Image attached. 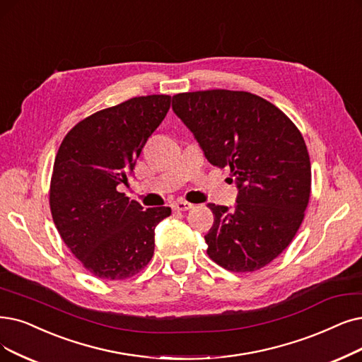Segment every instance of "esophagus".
Returning a JSON list of instances; mask_svg holds the SVG:
<instances>
[{"instance_id": "34e87169", "label": "esophagus", "mask_w": 362, "mask_h": 362, "mask_svg": "<svg viewBox=\"0 0 362 362\" xmlns=\"http://www.w3.org/2000/svg\"><path fill=\"white\" fill-rule=\"evenodd\" d=\"M172 208L175 211H189V209L193 208V205L189 204V202H185V200H177L175 204L172 205Z\"/></svg>"}]
</instances>
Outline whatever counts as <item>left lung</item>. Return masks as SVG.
Wrapping results in <instances>:
<instances>
[{"instance_id":"8db88e82","label":"left lung","mask_w":362,"mask_h":362,"mask_svg":"<svg viewBox=\"0 0 362 362\" xmlns=\"http://www.w3.org/2000/svg\"><path fill=\"white\" fill-rule=\"evenodd\" d=\"M172 110L214 166H228L235 208L208 204V255L230 272H254L294 239L310 197V158L297 126L269 100L239 90L172 98Z\"/></svg>"}]
</instances>
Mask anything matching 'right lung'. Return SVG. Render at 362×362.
Wrapping results in <instances>:
<instances>
[{
	"instance_id": "right-lung-1",
	"label": "right lung",
	"mask_w": 362,
	"mask_h": 362,
	"mask_svg": "<svg viewBox=\"0 0 362 362\" xmlns=\"http://www.w3.org/2000/svg\"><path fill=\"white\" fill-rule=\"evenodd\" d=\"M172 98L148 95L100 110L77 123L57 150L50 211L62 240L99 279L132 278L154 254V228L170 208L144 209L119 192Z\"/></svg>"
}]
</instances>
